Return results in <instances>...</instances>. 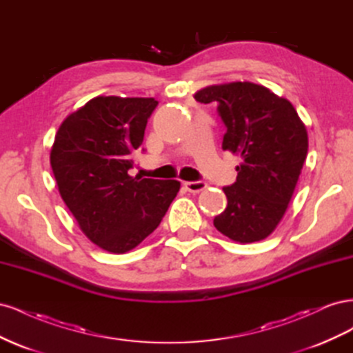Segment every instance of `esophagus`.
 I'll return each mask as SVG.
<instances>
[{"label": "esophagus", "instance_id": "1", "mask_svg": "<svg viewBox=\"0 0 353 353\" xmlns=\"http://www.w3.org/2000/svg\"><path fill=\"white\" fill-rule=\"evenodd\" d=\"M184 185L190 193H200V191L206 188L205 181H188V183H185Z\"/></svg>", "mask_w": 353, "mask_h": 353}]
</instances>
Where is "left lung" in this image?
Returning a JSON list of instances; mask_svg holds the SVG:
<instances>
[{"mask_svg":"<svg viewBox=\"0 0 353 353\" xmlns=\"http://www.w3.org/2000/svg\"><path fill=\"white\" fill-rule=\"evenodd\" d=\"M215 103L227 128L222 148L241 156L228 205L213 225L228 239H266L283 219L307 154V132L293 104L252 82L210 85L194 94Z\"/></svg>","mask_w":353,"mask_h":353,"instance_id":"1","label":"left lung"}]
</instances>
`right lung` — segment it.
<instances>
[{"mask_svg": "<svg viewBox=\"0 0 353 353\" xmlns=\"http://www.w3.org/2000/svg\"><path fill=\"white\" fill-rule=\"evenodd\" d=\"M154 99L95 97L69 114L50 153L60 196L99 248L125 253L159 227L179 181L131 176Z\"/></svg>", "mask_w": 353, "mask_h": 353, "instance_id": "right-lung-1", "label": "right lung"}]
</instances>
